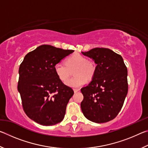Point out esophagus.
<instances>
[{
	"label": "esophagus",
	"mask_w": 148,
	"mask_h": 148,
	"mask_svg": "<svg viewBox=\"0 0 148 148\" xmlns=\"http://www.w3.org/2000/svg\"><path fill=\"white\" fill-rule=\"evenodd\" d=\"M74 92H77L79 91V89H74Z\"/></svg>",
	"instance_id": "1"
}]
</instances>
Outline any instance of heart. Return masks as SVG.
<instances>
[{
    "instance_id": "obj_1",
    "label": "heart",
    "mask_w": 148,
    "mask_h": 148,
    "mask_svg": "<svg viewBox=\"0 0 148 148\" xmlns=\"http://www.w3.org/2000/svg\"><path fill=\"white\" fill-rule=\"evenodd\" d=\"M73 70L75 77L66 82L68 86L74 88L80 87L86 84L87 79H91L94 76L96 67L92 61H88L84 56L74 54L69 57L65 64L59 62L54 66V71L58 78L62 82H66Z\"/></svg>"
}]
</instances>
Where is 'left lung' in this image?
I'll return each instance as SVG.
<instances>
[{
    "label": "left lung",
    "instance_id": "left-lung-1",
    "mask_svg": "<svg viewBox=\"0 0 148 148\" xmlns=\"http://www.w3.org/2000/svg\"><path fill=\"white\" fill-rule=\"evenodd\" d=\"M97 64L91 82L81 91V109L92 122L106 123L116 117L128 92L127 69L120 55L108 48L96 47L82 52Z\"/></svg>",
    "mask_w": 148,
    "mask_h": 148
}]
</instances>
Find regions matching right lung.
Returning <instances> with one entry per match:
<instances>
[{
	"mask_svg": "<svg viewBox=\"0 0 148 148\" xmlns=\"http://www.w3.org/2000/svg\"><path fill=\"white\" fill-rule=\"evenodd\" d=\"M72 52L42 45L27 53L20 64L17 90L27 116L37 123L49 126L64 119L74 91L58 78L54 66Z\"/></svg>",
	"mask_w": 148,
	"mask_h": 148,
	"instance_id": "1",
	"label": "right lung"
}]
</instances>
